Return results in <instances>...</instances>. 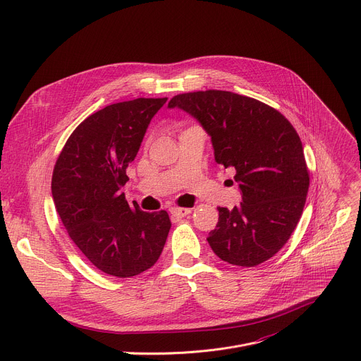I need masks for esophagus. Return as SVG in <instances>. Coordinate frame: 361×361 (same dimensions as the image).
<instances>
[{
	"mask_svg": "<svg viewBox=\"0 0 361 361\" xmlns=\"http://www.w3.org/2000/svg\"><path fill=\"white\" fill-rule=\"evenodd\" d=\"M170 212H171V214L173 216H176V217H185L187 214H190L191 213V209H184V207H171L170 209Z\"/></svg>",
	"mask_w": 361,
	"mask_h": 361,
	"instance_id": "34e87169",
	"label": "esophagus"
}]
</instances>
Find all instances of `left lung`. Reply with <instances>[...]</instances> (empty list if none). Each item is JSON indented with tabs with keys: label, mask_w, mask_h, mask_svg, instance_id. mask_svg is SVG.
<instances>
[{
	"label": "left lung",
	"mask_w": 361,
	"mask_h": 361,
	"mask_svg": "<svg viewBox=\"0 0 361 361\" xmlns=\"http://www.w3.org/2000/svg\"><path fill=\"white\" fill-rule=\"evenodd\" d=\"M169 109L200 123L212 137L216 161L234 169L243 192L233 210L219 207V223L207 237L212 250L241 267L271 259L294 231L310 184L294 127L264 102L231 91L180 94Z\"/></svg>",
	"instance_id": "1"
}]
</instances>
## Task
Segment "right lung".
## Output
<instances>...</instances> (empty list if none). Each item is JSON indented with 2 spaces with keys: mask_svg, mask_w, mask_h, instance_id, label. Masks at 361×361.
Listing matches in <instances>:
<instances>
[{
  "mask_svg": "<svg viewBox=\"0 0 361 361\" xmlns=\"http://www.w3.org/2000/svg\"><path fill=\"white\" fill-rule=\"evenodd\" d=\"M167 98H137L87 117L67 140L51 191L74 244L102 273L126 279L157 263L171 221L167 212H142L121 187L151 118Z\"/></svg>",
  "mask_w": 361,
  "mask_h": 361,
  "instance_id": "add662e5",
  "label": "right lung"
}]
</instances>
